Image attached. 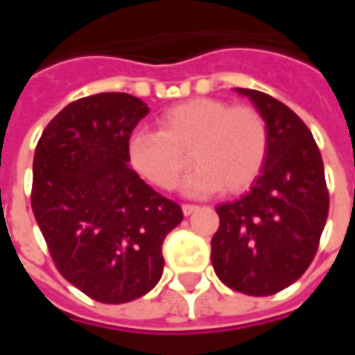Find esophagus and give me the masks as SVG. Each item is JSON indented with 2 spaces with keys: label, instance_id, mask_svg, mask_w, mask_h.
Here are the masks:
<instances>
[{
  "label": "esophagus",
  "instance_id": "obj_1",
  "mask_svg": "<svg viewBox=\"0 0 355 355\" xmlns=\"http://www.w3.org/2000/svg\"><path fill=\"white\" fill-rule=\"evenodd\" d=\"M182 209H184V215H191V213L198 211V205H191V203H184V205H182Z\"/></svg>",
  "mask_w": 355,
  "mask_h": 355
}]
</instances>
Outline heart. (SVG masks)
<instances>
[{
  "instance_id": "heart-1",
  "label": "heart",
  "mask_w": 355,
  "mask_h": 355,
  "mask_svg": "<svg viewBox=\"0 0 355 355\" xmlns=\"http://www.w3.org/2000/svg\"><path fill=\"white\" fill-rule=\"evenodd\" d=\"M268 156V126L252 106H231L219 98H191L166 108L157 132L136 130L128 138L132 168L157 189H175L191 164L198 170L185 182L189 196L221 187L239 193L261 175Z\"/></svg>"
}]
</instances>
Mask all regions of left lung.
I'll return each instance as SVG.
<instances>
[{
	"label": "left lung",
	"instance_id": "1",
	"mask_svg": "<svg viewBox=\"0 0 355 355\" xmlns=\"http://www.w3.org/2000/svg\"><path fill=\"white\" fill-rule=\"evenodd\" d=\"M249 96L268 126V156L252 189L217 207L211 263L223 284L249 296L291 286L318 251L330 196L318 146L293 110L261 90Z\"/></svg>",
	"mask_w": 355,
	"mask_h": 355
}]
</instances>
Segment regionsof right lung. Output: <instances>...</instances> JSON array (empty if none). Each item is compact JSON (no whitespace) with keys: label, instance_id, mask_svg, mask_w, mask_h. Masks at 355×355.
I'll list each match as a JSON object with an SVG mask.
<instances>
[{"label":"right lung","instance_id":"add662e5","mask_svg":"<svg viewBox=\"0 0 355 355\" xmlns=\"http://www.w3.org/2000/svg\"><path fill=\"white\" fill-rule=\"evenodd\" d=\"M150 112L126 92L64 106L33 157L31 207L64 279L104 304L150 293L164 270L162 245L182 207L128 168V138Z\"/></svg>","mask_w":355,"mask_h":355}]
</instances>
